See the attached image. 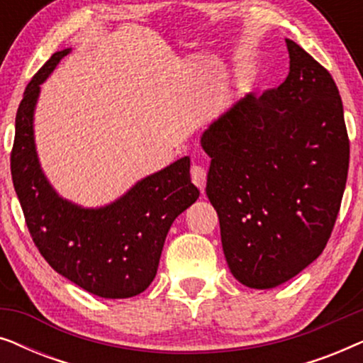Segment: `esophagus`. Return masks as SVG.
Instances as JSON below:
<instances>
[{"mask_svg": "<svg viewBox=\"0 0 363 363\" xmlns=\"http://www.w3.org/2000/svg\"><path fill=\"white\" fill-rule=\"evenodd\" d=\"M190 175H191V182L195 183V185L200 188L203 191L206 186V170L203 168L201 165H196V163H193L191 168H190Z\"/></svg>", "mask_w": 363, "mask_h": 363, "instance_id": "esophagus-1", "label": "esophagus"}]
</instances>
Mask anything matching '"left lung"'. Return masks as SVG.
I'll list each match as a JSON object with an SVG mask.
<instances>
[{
	"label": "left lung",
	"instance_id": "left-lung-1",
	"mask_svg": "<svg viewBox=\"0 0 363 363\" xmlns=\"http://www.w3.org/2000/svg\"><path fill=\"white\" fill-rule=\"evenodd\" d=\"M286 44V81L247 94L201 137L228 267L252 289L279 286L322 255L349 172L339 89L299 44Z\"/></svg>",
	"mask_w": 363,
	"mask_h": 363
}]
</instances>
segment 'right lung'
I'll use <instances>...</instances> for the list:
<instances>
[{
	"label": "right lung",
	"mask_w": 363,
	"mask_h": 363,
	"mask_svg": "<svg viewBox=\"0 0 363 363\" xmlns=\"http://www.w3.org/2000/svg\"><path fill=\"white\" fill-rule=\"evenodd\" d=\"M69 52H54L24 91L11 150L13 185L34 245L49 266L91 294L125 299L150 286L172 223L200 191L191 183L188 157L96 210L74 205L54 191L38 160L33 117L39 86Z\"/></svg>",
	"instance_id": "right-lung-1"
}]
</instances>
